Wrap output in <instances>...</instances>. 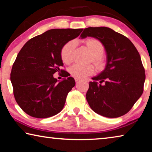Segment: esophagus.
Returning a JSON list of instances; mask_svg holds the SVG:
<instances>
[{"label":"esophagus","instance_id":"obj_1","mask_svg":"<svg viewBox=\"0 0 152 152\" xmlns=\"http://www.w3.org/2000/svg\"><path fill=\"white\" fill-rule=\"evenodd\" d=\"M80 79H79V78H75V81L76 82H78V81H80Z\"/></svg>","mask_w":152,"mask_h":152}]
</instances>
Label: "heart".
Masks as SVG:
<instances>
[{"label":"heart","instance_id":"b5f03b06","mask_svg":"<svg viewBox=\"0 0 152 152\" xmlns=\"http://www.w3.org/2000/svg\"><path fill=\"white\" fill-rule=\"evenodd\" d=\"M76 40H70L66 43L61 48L60 56L63 62L70 64L73 60V53L76 47ZM86 45L92 55V61L99 68L104 66V61L102 54L104 52V47L99 40L89 39L86 41ZM70 74L76 78H84L92 75L94 72V68L92 65H82L76 64L71 67L69 70Z\"/></svg>","mask_w":152,"mask_h":152}]
</instances>
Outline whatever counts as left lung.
<instances>
[{"label":"left lung","instance_id":"obj_1","mask_svg":"<svg viewBox=\"0 0 152 152\" xmlns=\"http://www.w3.org/2000/svg\"><path fill=\"white\" fill-rule=\"evenodd\" d=\"M80 37L96 38L107 53L105 69L89 82L86 94L89 106L105 117L123 116L143 92L145 74L140 53L127 37L109 27L86 28Z\"/></svg>","mask_w":152,"mask_h":152}]
</instances>
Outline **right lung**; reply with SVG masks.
Masks as SVG:
<instances>
[{"label":"right lung","mask_w":152,"mask_h":152,"mask_svg":"<svg viewBox=\"0 0 152 152\" xmlns=\"http://www.w3.org/2000/svg\"><path fill=\"white\" fill-rule=\"evenodd\" d=\"M83 29H53L31 38L18 53L11 81L15 101L27 115L43 119L63 109L68 92L75 86L72 77L58 82L53 74L64 71L60 51Z\"/></svg>","instance_id":"add662e5"}]
</instances>
